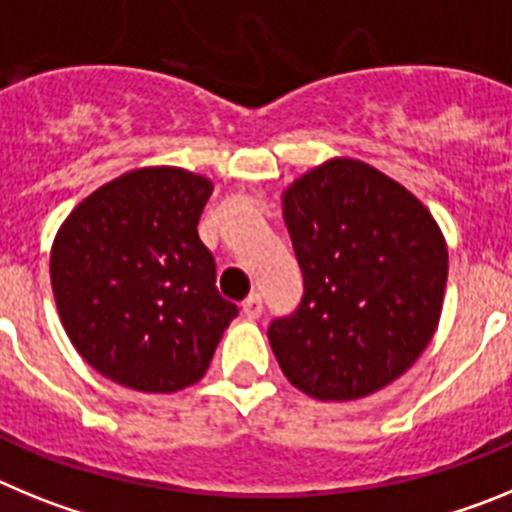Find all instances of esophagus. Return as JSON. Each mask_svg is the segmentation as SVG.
<instances>
[{
    "label": "esophagus",
    "mask_w": 512,
    "mask_h": 512,
    "mask_svg": "<svg viewBox=\"0 0 512 512\" xmlns=\"http://www.w3.org/2000/svg\"><path fill=\"white\" fill-rule=\"evenodd\" d=\"M241 310L248 320H256L261 312H264V300H261V295H256V292H253V295H248L246 300H243Z\"/></svg>",
    "instance_id": "esophagus-1"
}]
</instances>
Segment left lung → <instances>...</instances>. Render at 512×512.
Segmentation results:
<instances>
[{
  "instance_id": "left-lung-1",
  "label": "left lung",
  "mask_w": 512,
  "mask_h": 512,
  "mask_svg": "<svg viewBox=\"0 0 512 512\" xmlns=\"http://www.w3.org/2000/svg\"><path fill=\"white\" fill-rule=\"evenodd\" d=\"M305 292L269 325L284 377L318 400L395 382L431 343L449 251L431 212L382 171L333 158L284 192Z\"/></svg>"
}]
</instances>
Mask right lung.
<instances>
[{
    "label": "right lung",
    "instance_id": "1",
    "mask_svg": "<svg viewBox=\"0 0 512 512\" xmlns=\"http://www.w3.org/2000/svg\"><path fill=\"white\" fill-rule=\"evenodd\" d=\"M212 182L153 166L104 184L58 230L51 284L84 361L138 392L202 379L238 315L215 287V259L197 223Z\"/></svg>",
    "mask_w": 512,
    "mask_h": 512
}]
</instances>
